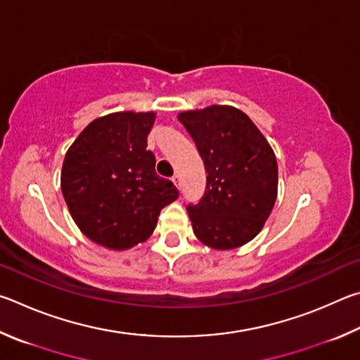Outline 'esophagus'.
I'll return each instance as SVG.
<instances>
[{"label":"esophagus","mask_w":360,"mask_h":360,"mask_svg":"<svg viewBox=\"0 0 360 360\" xmlns=\"http://www.w3.org/2000/svg\"><path fill=\"white\" fill-rule=\"evenodd\" d=\"M172 181H174V185H175L176 188L181 186V185H180V176H179V175H174V176H172Z\"/></svg>","instance_id":"34e87169"}]
</instances>
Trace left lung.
<instances>
[{
  "label": "left lung",
  "instance_id": "obj_1",
  "mask_svg": "<svg viewBox=\"0 0 360 360\" xmlns=\"http://www.w3.org/2000/svg\"><path fill=\"white\" fill-rule=\"evenodd\" d=\"M179 120L204 160L205 194L188 205L194 236L213 250H234L259 234L278 193V166L267 139L232 105L185 110Z\"/></svg>",
  "mask_w": 360,
  "mask_h": 360
}]
</instances>
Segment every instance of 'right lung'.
I'll list each match as a JSON object with an SVG mask.
<instances>
[{
  "label": "right lung",
  "mask_w": 360,
  "mask_h": 360,
  "mask_svg": "<svg viewBox=\"0 0 360 360\" xmlns=\"http://www.w3.org/2000/svg\"><path fill=\"white\" fill-rule=\"evenodd\" d=\"M155 118V112L131 110L99 117L66 151L63 196L82 234L101 247L123 251L145 242L162 207L179 198L147 150Z\"/></svg>",
  "instance_id": "1"
}]
</instances>
